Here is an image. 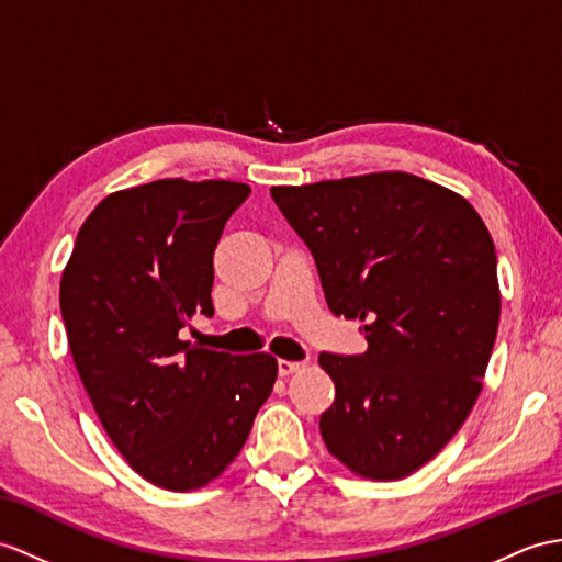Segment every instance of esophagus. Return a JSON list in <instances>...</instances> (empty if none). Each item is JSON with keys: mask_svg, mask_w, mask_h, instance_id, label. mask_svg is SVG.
<instances>
[{"mask_svg": "<svg viewBox=\"0 0 562 562\" xmlns=\"http://www.w3.org/2000/svg\"><path fill=\"white\" fill-rule=\"evenodd\" d=\"M302 369H304V363H302V361H286V359H280V361H278V373H280L282 378L292 375V373L302 371Z\"/></svg>", "mask_w": 562, "mask_h": 562, "instance_id": "1", "label": "esophagus"}]
</instances>
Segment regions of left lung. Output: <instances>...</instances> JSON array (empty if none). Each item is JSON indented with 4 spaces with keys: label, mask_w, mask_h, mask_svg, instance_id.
<instances>
[{
    "label": "left lung",
    "mask_w": 562,
    "mask_h": 562,
    "mask_svg": "<svg viewBox=\"0 0 562 562\" xmlns=\"http://www.w3.org/2000/svg\"><path fill=\"white\" fill-rule=\"evenodd\" d=\"M363 355L321 351L335 402L321 436L351 472L409 476L446 448L481 393L501 318L495 246L462 195L407 172L272 187Z\"/></svg>",
    "instance_id": "1"
}]
</instances>
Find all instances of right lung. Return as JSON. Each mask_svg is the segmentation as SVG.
<instances>
[{"mask_svg":"<svg viewBox=\"0 0 562 562\" xmlns=\"http://www.w3.org/2000/svg\"><path fill=\"white\" fill-rule=\"evenodd\" d=\"M239 181L158 179L110 193L61 272L69 349L102 428L128 467L167 491L211 484L237 458L278 361L179 340L211 318L213 254L249 199Z\"/></svg>","mask_w":562,"mask_h":562,"instance_id":"obj_1","label":"right lung"}]
</instances>
